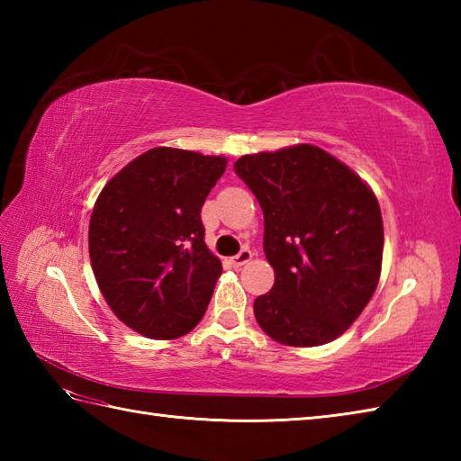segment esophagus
<instances>
[{
    "label": "esophagus",
    "instance_id": "34e87169",
    "mask_svg": "<svg viewBox=\"0 0 461 461\" xmlns=\"http://www.w3.org/2000/svg\"><path fill=\"white\" fill-rule=\"evenodd\" d=\"M251 258H253V253L248 249V248H243L238 256H233L231 258V263L236 267H241V266H246V263H249L251 261Z\"/></svg>",
    "mask_w": 461,
    "mask_h": 461
}]
</instances>
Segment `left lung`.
I'll list each match as a JSON object with an SVG mask.
<instances>
[{
  "label": "left lung",
  "mask_w": 461,
  "mask_h": 461,
  "mask_svg": "<svg viewBox=\"0 0 461 461\" xmlns=\"http://www.w3.org/2000/svg\"><path fill=\"white\" fill-rule=\"evenodd\" d=\"M233 170L261 205L263 251L276 271L271 291L253 301L259 327L287 347L335 340L380 279L384 228L375 192L312 144L246 154Z\"/></svg>",
  "instance_id": "1"
}]
</instances>
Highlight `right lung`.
I'll use <instances>...</instances> for the list:
<instances>
[{"label":"right lung","mask_w":461,"mask_h":461,"mask_svg":"<svg viewBox=\"0 0 461 461\" xmlns=\"http://www.w3.org/2000/svg\"><path fill=\"white\" fill-rule=\"evenodd\" d=\"M225 166L223 156L158 146L114 174L95 202V279L142 337H182L208 309L221 261L205 246L200 212Z\"/></svg>","instance_id":"obj_1"}]
</instances>
